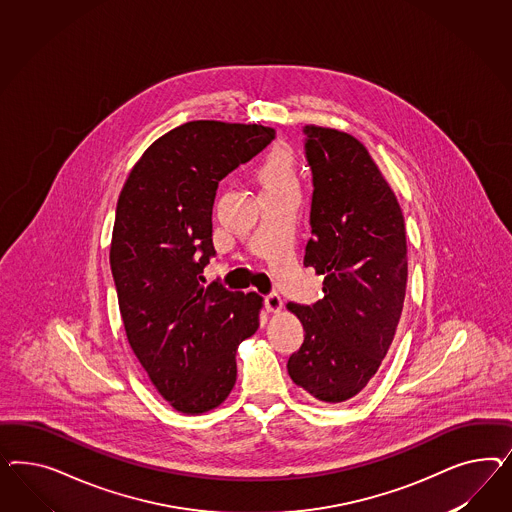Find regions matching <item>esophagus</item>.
I'll list each match as a JSON object with an SVG mask.
<instances>
[{
  "mask_svg": "<svg viewBox=\"0 0 512 512\" xmlns=\"http://www.w3.org/2000/svg\"><path fill=\"white\" fill-rule=\"evenodd\" d=\"M264 308L270 311V313H278L283 308V300L281 296L272 293V295L264 296Z\"/></svg>",
  "mask_w": 512,
  "mask_h": 512,
  "instance_id": "obj_1",
  "label": "esophagus"
}]
</instances>
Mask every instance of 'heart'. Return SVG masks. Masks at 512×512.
<instances>
[{
  "label": "heart",
  "instance_id": "obj_1",
  "mask_svg": "<svg viewBox=\"0 0 512 512\" xmlns=\"http://www.w3.org/2000/svg\"><path fill=\"white\" fill-rule=\"evenodd\" d=\"M261 182L264 187L295 186V161L287 148L278 146L264 159Z\"/></svg>",
  "mask_w": 512,
  "mask_h": 512
}]
</instances>
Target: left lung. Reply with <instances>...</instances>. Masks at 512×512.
<instances>
[{"label": "left lung", "instance_id": "left-lung-1", "mask_svg": "<svg viewBox=\"0 0 512 512\" xmlns=\"http://www.w3.org/2000/svg\"><path fill=\"white\" fill-rule=\"evenodd\" d=\"M302 133L313 182L304 266L325 276V296L287 304L306 330L287 370L315 400L340 403L368 385L394 340L407 283L405 225L364 144L315 125Z\"/></svg>", "mask_w": 512, "mask_h": 512}]
</instances>
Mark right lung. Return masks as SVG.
<instances>
[{"label": "right lung", "instance_id": "obj_1", "mask_svg": "<svg viewBox=\"0 0 512 512\" xmlns=\"http://www.w3.org/2000/svg\"><path fill=\"white\" fill-rule=\"evenodd\" d=\"M272 127L187 122L155 140L116 204L110 268L125 334L176 411L199 415L236 383V349L259 328L263 298L204 287L216 257L217 184L274 140Z\"/></svg>", "mask_w": 512, "mask_h": 512}]
</instances>
